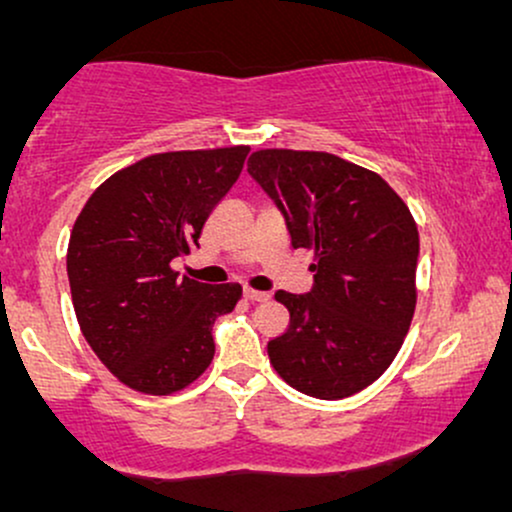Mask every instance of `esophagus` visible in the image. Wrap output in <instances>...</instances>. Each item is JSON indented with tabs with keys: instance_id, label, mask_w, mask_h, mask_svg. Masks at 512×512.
Listing matches in <instances>:
<instances>
[{
	"instance_id": "34e87169",
	"label": "esophagus",
	"mask_w": 512,
	"mask_h": 512,
	"mask_svg": "<svg viewBox=\"0 0 512 512\" xmlns=\"http://www.w3.org/2000/svg\"><path fill=\"white\" fill-rule=\"evenodd\" d=\"M243 296H245V301H250V303H262V301H269V293H264V291H252V289H245V291H243Z\"/></svg>"
}]
</instances>
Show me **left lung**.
Segmentation results:
<instances>
[{
  "label": "left lung",
  "mask_w": 512,
  "mask_h": 512,
  "mask_svg": "<svg viewBox=\"0 0 512 512\" xmlns=\"http://www.w3.org/2000/svg\"><path fill=\"white\" fill-rule=\"evenodd\" d=\"M248 173L293 248L315 250L313 289L276 291L291 325L267 344L269 361L303 395H356L395 361L414 317L419 231L407 204L378 173L325 151H255Z\"/></svg>",
  "instance_id": "1"
}]
</instances>
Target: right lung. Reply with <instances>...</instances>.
Listing matches in <instances>:
<instances>
[{
  "mask_svg": "<svg viewBox=\"0 0 512 512\" xmlns=\"http://www.w3.org/2000/svg\"><path fill=\"white\" fill-rule=\"evenodd\" d=\"M248 146L170 151L117 170L93 192L67 250L72 301L86 342L117 380L170 395L209 368L211 327L243 296L170 269L199 248L204 221L238 180Z\"/></svg>",
  "mask_w": 512,
  "mask_h": 512,
  "instance_id": "1",
  "label": "right lung"
}]
</instances>
